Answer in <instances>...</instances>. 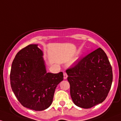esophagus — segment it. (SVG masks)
<instances>
[{"instance_id":"34e87169","label":"esophagus","mask_w":121,"mask_h":121,"mask_svg":"<svg viewBox=\"0 0 121 121\" xmlns=\"http://www.w3.org/2000/svg\"><path fill=\"white\" fill-rule=\"evenodd\" d=\"M67 78H68V74L65 72H63V78L64 79H67Z\"/></svg>"}]
</instances>
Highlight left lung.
Here are the masks:
<instances>
[{
	"label": "left lung",
	"mask_w": 121,
	"mask_h": 121,
	"mask_svg": "<svg viewBox=\"0 0 121 121\" xmlns=\"http://www.w3.org/2000/svg\"><path fill=\"white\" fill-rule=\"evenodd\" d=\"M66 72L71 97L76 105L90 108L107 98L112 82V70L101 48L82 58Z\"/></svg>",
	"instance_id": "obj_1"
}]
</instances>
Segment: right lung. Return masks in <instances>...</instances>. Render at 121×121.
Returning <instances> with one entry per match:
<instances>
[{"instance_id":"1","label":"right lung","mask_w":121,"mask_h":121,"mask_svg":"<svg viewBox=\"0 0 121 121\" xmlns=\"http://www.w3.org/2000/svg\"><path fill=\"white\" fill-rule=\"evenodd\" d=\"M42 51L31 44L16 54L10 79L12 90L23 107L43 111L51 105L57 85L63 80L62 72L47 73Z\"/></svg>"}]
</instances>
